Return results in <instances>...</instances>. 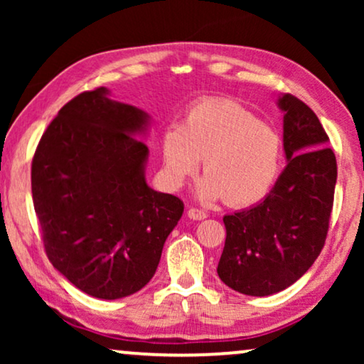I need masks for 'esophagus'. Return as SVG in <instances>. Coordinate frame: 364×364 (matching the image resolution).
Returning a JSON list of instances; mask_svg holds the SVG:
<instances>
[{
    "mask_svg": "<svg viewBox=\"0 0 364 364\" xmlns=\"http://www.w3.org/2000/svg\"><path fill=\"white\" fill-rule=\"evenodd\" d=\"M187 213H188V217L192 218V220H203V218L208 217V213L205 210H200V208H196V207L188 208Z\"/></svg>",
    "mask_w": 364,
    "mask_h": 364,
    "instance_id": "34e87169",
    "label": "esophagus"
}]
</instances>
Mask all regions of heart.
Segmentation results:
<instances>
[{"mask_svg": "<svg viewBox=\"0 0 364 364\" xmlns=\"http://www.w3.org/2000/svg\"><path fill=\"white\" fill-rule=\"evenodd\" d=\"M282 139L275 129L230 99H203L191 107L182 126L164 132L162 157L171 186L181 187L198 171L203 200L222 198L227 205L260 202L282 168Z\"/></svg>", "mask_w": 364, "mask_h": 364, "instance_id": "1", "label": "heart"}]
</instances>
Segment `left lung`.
Masks as SVG:
<instances>
[{
  "mask_svg": "<svg viewBox=\"0 0 364 364\" xmlns=\"http://www.w3.org/2000/svg\"><path fill=\"white\" fill-rule=\"evenodd\" d=\"M278 106L285 112V171L260 203L223 217L227 237L217 273L250 296L282 291L305 275L325 247L335 198L336 157L320 119L291 94Z\"/></svg>",
  "mask_w": 364,
  "mask_h": 364,
  "instance_id": "8db88e82",
  "label": "left lung"
}]
</instances>
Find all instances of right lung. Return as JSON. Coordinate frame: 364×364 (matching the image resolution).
<instances>
[{
	"label": "right lung",
	"mask_w": 364,
	"mask_h": 364,
	"mask_svg": "<svg viewBox=\"0 0 364 364\" xmlns=\"http://www.w3.org/2000/svg\"><path fill=\"white\" fill-rule=\"evenodd\" d=\"M141 109L84 91L53 119L31 164V192L44 252L87 295L117 300L146 287L183 202L152 191L149 149L136 137Z\"/></svg>",
	"instance_id": "add662e5"
}]
</instances>
